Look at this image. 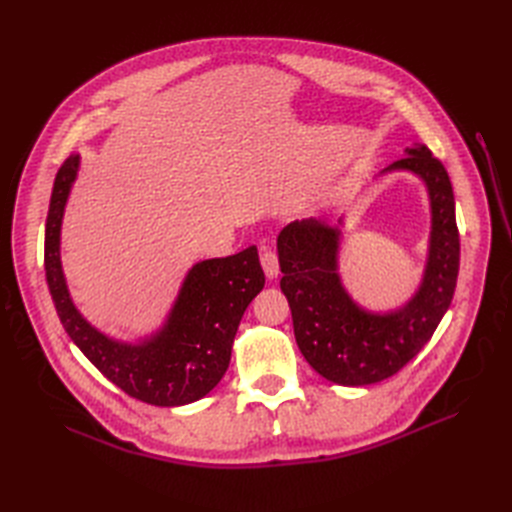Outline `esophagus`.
<instances>
[{"label":"esophagus","mask_w":512,"mask_h":512,"mask_svg":"<svg viewBox=\"0 0 512 512\" xmlns=\"http://www.w3.org/2000/svg\"><path fill=\"white\" fill-rule=\"evenodd\" d=\"M260 262L269 280H273V277H277V273H280V260H277V252L271 243L260 245Z\"/></svg>","instance_id":"esophagus-1"}]
</instances>
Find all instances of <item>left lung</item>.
<instances>
[{"label": "left lung", "instance_id": "8db88e82", "mask_svg": "<svg viewBox=\"0 0 512 512\" xmlns=\"http://www.w3.org/2000/svg\"><path fill=\"white\" fill-rule=\"evenodd\" d=\"M421 175L431 196V247L416 297L395 314L376 316L356 307L337 277L339 232L318 220L288 224L277 237L297 344L322 378L344 386L374 384L423 350L453 301L459 273L455 196L444 164L427 145L408 149L386 170Z\"/></svg>", "mask_w": 512, "mask_h": 512}]
</instances>
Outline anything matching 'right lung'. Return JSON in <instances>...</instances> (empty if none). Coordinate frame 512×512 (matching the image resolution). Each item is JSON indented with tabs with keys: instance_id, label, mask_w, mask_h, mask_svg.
Listing matches in <instances>:
<instances>
[{
	"instance_id": "add662e5",
	"label": "right lung",
	"mask_w": 512,
	"mask_h": 512,
	"mask_svg": "<svg viewBox=\"0 0 512 512\" xmlns=\"http://www.w3.org/2000/svg\"><path fill=\"white\" fill-rule=\"evenodd\" d=\"M79 158L57 170L44 232V269L61 324L87 359L123 393L151 406H183L205 397L230 363L245 307L265 286L258 250L203 260L185 280L164 331L141 346L104 337L76 312L59 265V226Z\"/></svg>"
}]
</instances>
